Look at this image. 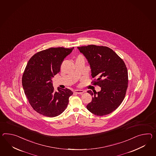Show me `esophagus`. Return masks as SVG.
<instances>
[{
    "label": "esophagus",
    "instance_id": "34e87169",
    "mask_svg": "<svg viewBox=\"0 0 156 156\" xmlns=\"http://www.w3.org/2000/svg\"><path fill=\"white\" fill-rule=\"evenodd\" d=\"M84 92V91L83 90H76L74 91V93L77 94H83Z\"/></svg>",
    "mask_w": 156,
    "mask_h": 156
}]
</instances>
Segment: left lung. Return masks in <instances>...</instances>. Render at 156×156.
<instances>
[{
  "label": "left lung",
  "instance_id": "1",
  "mask_svg": "<svg viewBox=\"0 0 156 156\" xmlns=\"http://www.w3.org/2000/svg\"><path fill=\"white\" fill-rule=\"evenodd\" d=\"M87 59L94 78L92 83L101 87L100 91L89 90L92 100L87 109L98 116L110 114L121 105L128 87V72L125 63L110 48L88 45L78 47Z\"/></svg>",
  "mask_w": 156,
  "mask_h": 156
}]
</instances>
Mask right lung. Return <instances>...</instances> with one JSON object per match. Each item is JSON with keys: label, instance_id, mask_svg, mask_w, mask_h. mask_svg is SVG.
I'll return each mask as SVG.
<instances>
[{"label": "right lung", "instance_id": "right-lung-1", "mask_svg": "<svg viewBox=\"0 0 156 156\" xmlns=\"http://www.w3.org/2000/svg\"><path fill=\"white\" fill-rule=\"evenodd\" d=\"M73 49L52 47L35 53L28 61L22 83L31 106L38 113L55 117L68 106L73 92L68 88H58V91H55L52 78L60 72L64 59Z\"/></svg>", "mask_w": 156, "mask_h": 156}]
</instances>
